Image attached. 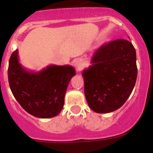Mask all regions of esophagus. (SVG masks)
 Listing matches in <instances>:
<instances>
[{
    "instance_id": "34e87169",
    "label": "esophagus",
    "mask_w": 153,
    "mask_h": 153,
    "mask_svg": "<svg viewBox=\"0 0 153 153\" xmlns=\"http://www.w3.org/2000/svg\"><path fill=\"white\" fill-rule=\"evenodd\" d=\"M74 65H75L76 68L77 69V70H80V69L83 67V63H82L81 60H76Z\"/></svg>"
}]
</instances>
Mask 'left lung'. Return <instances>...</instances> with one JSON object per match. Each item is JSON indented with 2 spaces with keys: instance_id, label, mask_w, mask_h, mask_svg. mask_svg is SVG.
<instances>
[{
  "instance_id": "1",
  "label": "left lung",
  "mask_w": 153,
  "mask_h": 153,
  "mask_svg": "<svg viewBox=\"0 0 153 153\" xmlns=\"http://www.w3.org/2000/svg\"><path fill=\"white\" fill-rule=\"evenodd\" d=\"M91 63L82 74L89 106L98 113L117 110L125 103L136 84L134 47L129 40H113L94 53Z\"/></svg>"
}]
</instances>
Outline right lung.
Segmentation results:
<instances>
[{
  "mask_svg": "<svg viewBox=\"0 0 153 153\" xmlns=\"http://www.w3.org/2000/svg\"><path fill=\"white\" fill-rule=\"evenodd\" d=\"M7 74L13 97L25 111L38 118H52L63 109L69 82L76 72L69 65L28 71L19 63L16 50L9 60Z\"/></svg>",
  "mask_w": 153,
  "mask_h": 153,
  "instance_id": "right-lung-1",
  "label": "right lung"
}]
</instances>
